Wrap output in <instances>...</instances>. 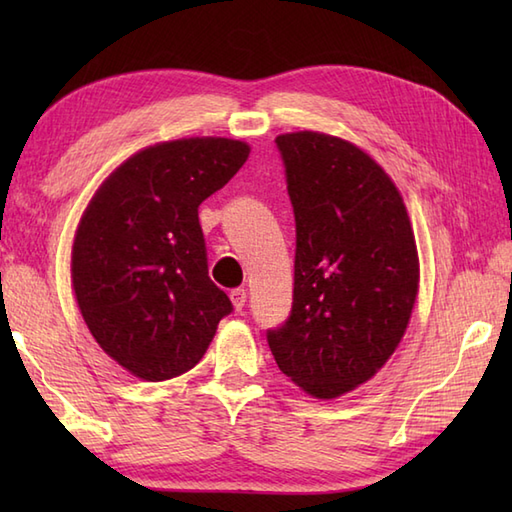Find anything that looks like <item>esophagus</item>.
Instances as JSON below:
<instances>
[{
  "mask_svg": "<svg viewBox=\"0 0 512 512\" xmlns=\"http://www.w3.org/2000/svg\"><path fill=\"white\" fill-rule=\"evenodd\" d=\"M231 301L235 310H242L246 306V290L244 288H233L231 290Z\"/></svg>",
  "mask_w": 512,
  "mask_h": 512,
  "instance_id": "1",
  "label": "esophagus"
}]
</instances>
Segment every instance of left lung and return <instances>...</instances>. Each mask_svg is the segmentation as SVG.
<instances>
[{
	"mask_svg": "<svg viewBox=\"0 0 512 512\" xmlns=\"http://www.w3.org/2000/svg\"><path fill=\"white\" fill-rule=\"evenodd\" d=\"M295 213L290 317L266 332L292 383L336 398L394 354L418 295V253L394 182L341 138H275Z\"/></svg>",
	"mask_w": 512,
	"mask_h": 512,
	"instance_id": "obj_1",
	"label": "left lung"
}]
</instances>
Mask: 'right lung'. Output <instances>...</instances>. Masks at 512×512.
I'll use <instances>...</instances> for the list:
<instances>
[{"label":"right lung","instance_id":"1","mask_svg":"<svg viewBox=\"0 0 512 512\" xmlns=\"http://www.w3.org/2000/svg\"><path fill=\"white\" fill-rule=\"evenodd\" d=\"M228 138H182L125 160L83 213L72 286L85 323L118 365L167 380L198 365L233 303L209 277L200 204L248 158Z\"/></svg>","mask_w":512,"mask_h":512}]
</instances>
